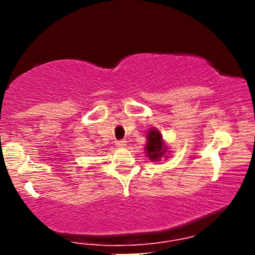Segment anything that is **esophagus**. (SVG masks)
<instances>
[{
  "instance_id": "esophagus-1",
  "label": "esophagus",
  "mask_w": 255,
  "mask_h": 255,
  "mask_svg": "<svg viewBox=\"0 0 255 255\" xmlns=\"http://www.w3.org/2000/svg\"><path fill=\"white\" fill-rule=\"evenodd\" d=\"M126 145H127V141H126V140H118V141H116V146H119V147H125Z\"/></svg>"
}]
</instances>
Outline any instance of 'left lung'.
Segmentation results:
<instances>
[{"label": "left lung", "mask_w": 255, "mask_h": 255, "mask_svg": "<svg viewBox=\"0 0 255 255\" xmlns=\"http://www.w3.org/2000/svg\"><path fill=\"white\" fill-rule=\"evenodd\" d=\"M146 151L151 160H158L160 157L164 156V147H163L162 134L156 129H151L147 134V144Z\"/></svg>", "instance_id": "obj_1"}]
</instances>
